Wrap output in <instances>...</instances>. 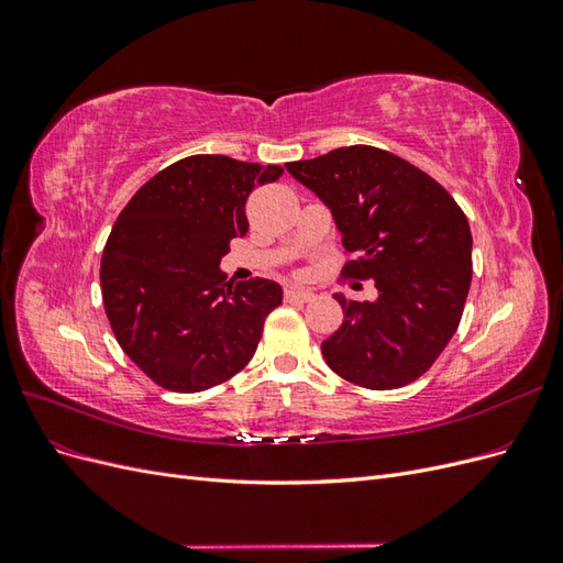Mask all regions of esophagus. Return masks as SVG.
Here are the masks:
<instances>
[{
    "label": "esophagus",
    "mask_w": 563,
    "mask_h": 563,
    "mask_svg": "<svg viewBox=\"0 0 563 563\" xmlns=\"http://www.w3.org/2000/svg\"><path fill=\"white\" fill-rule=\"evenodd\" d=\"M284 298L286 300H298V302H310L314 298V294L310 291V288H286Z\"/></svg>",
    "instance_id": "1"
}]
</instances>
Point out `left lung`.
<instances>
[{
    "instance_id": "1",
    "label": "left lung",
    "mask_w": 563,
    "mask_h": 563,
    "mask_svg": "<svg viewBox=\"0 0 563 563\" xmlns=\"http://www.w3.org/2000/svg\"><path fill=\"white\" fill-rule=\"evenodd\" d=\"M286 172L327 203L343 272L373 279L376 300L335 294L340 329L321 354L340 378L366 389L418 380L453 338L472 282V232L455 199L418 166L371 145L331 150Z\"/></svg>"
}]
</instances>
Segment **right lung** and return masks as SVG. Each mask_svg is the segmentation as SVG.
<instances>
[{"label": "right lung", "mask_w": 563, "mask_h": 563, "mask_svg": "<svg viewBox=\"0 0 563 563\" xmlns=\"http://www.w3.org/2000/svg\"><path fill=\"white\" fill-rule=\"evenodd\" d=\"M282 174L277 164L185 157L119 213L100 261L106 314L129 360L164 389H209L251 362L282 286L261 277L230 286L218 265L249 230L253 187Z\"/></svg>", "instance_id": "right-lung-1"}]
</instances>
